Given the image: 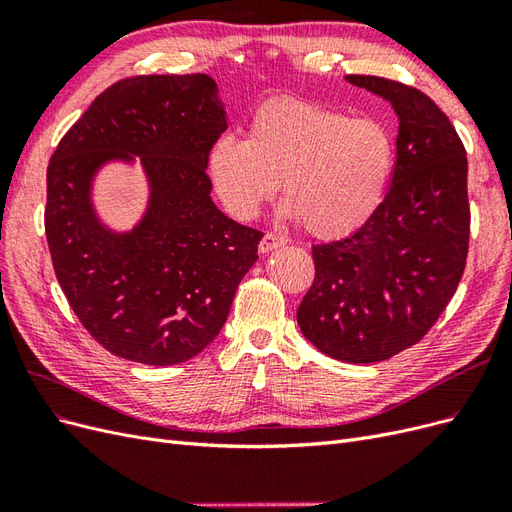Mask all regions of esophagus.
I'll use <instances>...</instances> for the list:
<instances>
[{"mask_svg": "<svg viewBox=\"0 0 512 512\" xmlns=\"http://www.w3.org/2000/svg\"><path fill=\"white\" fill-rule=\"evenodd\" d=\"M288 241L282 237V235H275V232H267L265 237H262V241L258 243V250L260 254H269L273 250H277V247H284Z\"/></svg>", "mask_w": 512, "mask_h": 512, "instance_id": "esophagus-1", "label": "esophagus"}]
</instances>
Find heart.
<instances>
[{
	"mask_svg": "<svg viewBox=\"0 0 512 512\" xmlns=\"http://www.w3.org/2000/svg\"><path fill=\"white\" fill-rule=\"evenodd\" d=\"M393 164L380 121L292 96L258 106L247 138L224 134L209 151L213 188L237 220L256 218L282 179V211L318 239L359 230L380 207Z\"/></svg>",
	"mask_w": 512,
	"mask_h": 512,
	"instance_id": "1",
	"label": "heart"
}]
</instances>
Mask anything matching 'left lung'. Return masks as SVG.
Instances as JSON below:
<instances>
[{
    "instance_id": "left-lung-1",
    "label": "left lung",
    "mask_w": 512,
    "mask_h": 512,
    "mask_svg": "<svg viewBox=\"0 0 512 512\" xmlns=\"http://www.w3.org/2000/svg\"><path fill=\"white\" fill-rule=\"evenodd\" d=\"M399 119L391 188L354 235L312 247L316 277L297 322L344 363H378L421 342L466 269L468 158L453 123L423 91L350 74Z\"/></svg>"
}]
</instances>
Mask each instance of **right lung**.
<instances>
[{
	"instance_id": "obj_1",
	"label": "right lung",
	"mask_w": 512,
	"mask_h": 512,
	"mask_svg": "<svg viewBox=\"0 0 512 512\" xmlns=\"http://www.w3.org/2000/svg\"><path fill=\"white\" fill-rule=\"evenodd\" d=\"M228 128L209 74L123 79L91 102L46 168L44 228L57 282L89 335L121 359L177 365L203 352L258 260L262 232L211 200L209 151ZM142 158L150 198L130 231L93 205L111 161Z\"/></svg>"
}]
</instances>
